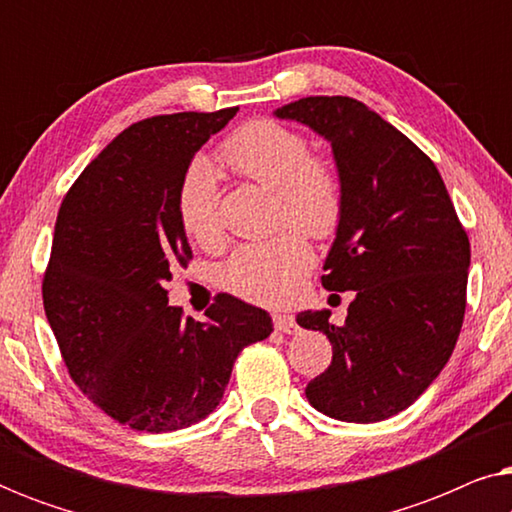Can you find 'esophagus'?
I'll list each match as a JSON object with an SVG mask.
<instances>
[{"label":"esophagus","instance_id":"obj_1","mask_svg":"<svg viewBox=\"0 0 512 512\" xmlns=\"http://www.w3.org/2000/svg\"><path fill=\"white\" fill-rule=\"evenodd\" d=\"M272 324H275V331L279 333H296L298 324L291 314H272Z\"/></svg>","mask_w":512,"mask_h":512}]
</instances>
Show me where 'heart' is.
Returning <instances> with one entry per match:
<instances>
[{
  "label": "heart",
  "instance_id": "heart-1",
  "mask_svg": "<svg viewBox=\"0 0 512 512\" xmlns=\"http://www.w3.org/2000/svg\"><path fill=\"white\" fill-rule=\"evenodd\" d=\"M219 163L251 184L275 193V219L328 240L345 216V181L331 158L312 153L303 132L270 118L244 123L223 139ZM177 216L200 247L223 242L219 186L205 160L186 167L177 191ZM314 265V251L299 230L244 244L223 265V286L258 305H284L296 296Z\"/></svg>",
  "mask_w": 512,
  "mask_h": 512
}]
</instances>
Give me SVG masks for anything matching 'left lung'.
Wrapping results in <instances>:
<instances>
[{
  "instance_id": "1",
  "label": "left lung",
  "mask_w": 512,
  "mask_h": 512,
  "mask_svg": "<svg viewBox=\"0 0 512 512\" xmlns=\"http://www.w3.org/2000/svg\"><path fill=\"white\" fill-rule=\"evenodd\" d=\"M277 116L324 135L345 181V216L321 284L354 291V300L340 326L328 310L296 317L333 345L331 366L305 396L342 422H382L415 403L454 352L471 242L433 160L363 102L303 97Z\"/></svg>"
}]
</instances>
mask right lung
<instances>
[{"mask_svg": "<svg viewBox=\"0 0 512 512\" xmlns=\"http://www.w3.org/2000/svg\"><path fill=\"white\" fill-rule=\"evenodd\" d=\"M237 107L144 118L62 200L41 296L76 387L118 424L167 433L207 417L237 354L272 333L265 310L219 293L207 321L167 305L193 251L177 216L186 167Z\"/></svg>", "mask_w": 512, "mask_h": 512, "instance_id": "1", "label": "right lung"}]
</instances>
